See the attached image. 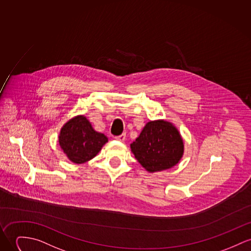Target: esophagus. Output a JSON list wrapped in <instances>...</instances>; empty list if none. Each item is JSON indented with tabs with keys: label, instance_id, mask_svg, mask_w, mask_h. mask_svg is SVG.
Instances as JSON below:
<instances>
[{
	"label": "esophagus",
	"instance_id": "34e87169",
	"mask_svg": "<svg viewBox=\"0 0 251 251\" xmlns=\"http://www.w3.org/2000/svg\"><path fill=\"white\" fill-rule=\"evenodd\" d=\"M116 138V140H118V141H124L125 140V138H126V135L125 134H122V135H117V136H116L115 137Z\"/></svg>",
	"mask_w": 251,
	"mask_h": 251
}]
</instances>
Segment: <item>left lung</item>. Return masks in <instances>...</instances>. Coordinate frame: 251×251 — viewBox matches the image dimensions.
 Returning a JSON list of instances; mask_svg holds the SVG:
<instances>
[{"instance_id":"1","label":"left lung","mask_w":251,"mask_h":251,"mask_svg":"<svg viewBox=\"0 0 251 251\" xmlns=\"http://www.w3.org/2000/svg\"><path fill=\"white\" fill-rule=\"evenodd\" d=\"M130 146L136 160L149 173L172 168L184 152L178 130L163 119L149 121Z\"/></svg>"}]
</instances>
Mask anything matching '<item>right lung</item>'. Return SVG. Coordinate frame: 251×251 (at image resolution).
Returning <instances> with one entry per match:
<instances>
[{"instance_id": "add662e5", "label": "right lung", "mask_w": 251, "mask_h": 251, "mask_svg": "<svg viewBox=\"0 0 251 251\" xmlns=\"http://www.w3.org/2000/svg\"><path fill=\"white\" fill-rule=\"evenodd\" d=\"M59 145L67 157L76 164L85 163L97 155L108 142L104 134L95 131L84 116H75L61 129Z\"/></svg>"}]
</instances>
